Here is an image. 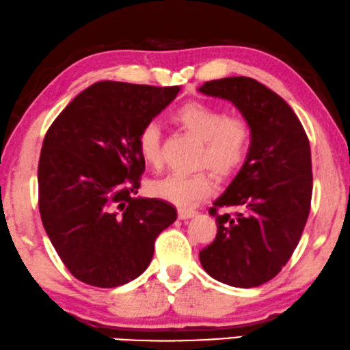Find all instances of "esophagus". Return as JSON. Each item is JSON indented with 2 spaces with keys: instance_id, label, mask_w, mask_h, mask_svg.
I'll return each instance as SVG.
<instances>
[{
  "instance_id": "34e87169",
  "label": "esophagus",
  "mask_w": 350,
  "mask_h": 350,
  "mask_svg": "<svg viewBox=\"0 0 350 350\" xmlns=\"http://www.w3.org/2000/svg\"><path fill=\"white\" fill-rule=\"evenodd\" d=\"M177 215H179L180 220H185V219H191L196 215V211H191V209H179L177 211Z\"/></svg>"
}]
</instances>
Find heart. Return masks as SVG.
<instances>
[{
	"label": "heart",
	"instance_id": "b5f03b06",
	"mask_svg": "<svg viewBox=\"0 0 350 350\" xmlns=\"http://www.w3.org/2000/svg\"><path fill=\"white\" fill-rule=\"evenodd\" d=\"M174 120L184 130L204 141L200 163L208 165L220 176L234 173L249 154L252 133L243 117L226 116L219 107L206 103H187L174 112ZM137 149L142 160L152 166L161 161V133L155 122L142 126L137 136ZM213 179L208 173H173L149 184V191L157 198L170 201L180 208H190L208 196Z\"/></svg>",
	"mask_w": 350,
	"mask_h": 350
}]
</instances>
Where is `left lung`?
<instances>
[{
  "label": "left lung",
  "instance_id": "8db88e82",
  "mask_svg": "<svg viewBox=\"0 0 350 350\" xmlns=\"http://www.w3.org/2000/svg\"><path fill=\"white\" fill-rule=\"evenodd\" d=\"M230 101L250 126L249 154L215 207L217 236L200 252L204 271L231 287L268 282L292 257L306 225L312 195L311 147L304 128L278 93L250 77H224L198 88Z\"/></svg>",
  "mask_w": 350,
  "mask_h": 350
}]
</instances>
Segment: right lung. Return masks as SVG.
<instances>
[{
	"mask_svg": "<svg viewBox=\"0 0 350 350\" xmlns=\"http://www.w3.org/2000/svg\"><path fill=\"white\" fill-rule=\"evenodd\" d=\"M179 92L101 81L49 128L39 213L58 257L82 282L111 288L136 279L150 265L157 236L177 219L173 204L133 193L146 166L137 136Z\"/></svg>",
	"mask_w": 350,
	"mask_h": 350,
	"instance_id": "right-lung-1",
	"label": "right lung"
}]
</instances>
